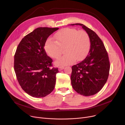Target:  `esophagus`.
<instances>
[{"mask_svg": "<svg viewBox=\"0 0 125 125\" xmlns=\"http://www.w3.org/2000/svg\"><path fill=\"white\" fill-rule=\"evenodd\" d=\"M63 69H64V67H63V66H61V67H60L58 68V70H59V71H61Z\"/></svg>", "mask_w": 125, "mask_h": 125, "instance_id": "esophagus-1", "label": "esophagus"}]
</instances>
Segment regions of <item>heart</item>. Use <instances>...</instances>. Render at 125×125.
Returning <instances> with one entry per match:
<instances>
[{
	"label": "heart",
	"mask_w": 125,
	"mask_h": 125,
	"mask_svg": "<svg viewBox=\"0 0 125 125\" xmlns=\"http://www.w3.org/2000/svg\"><path fill=\"white\" fill-rule=\"evenodd\" d=\"M55 41L48 38L44 45L46 53L51 57L57 58L64 49L65 53L56 61L58 66L70 64L76 60H83L90 48V38L85 31H78L75 29L66 28L57 32L54 35Z\"/></svg>",
	"instance_id": "1"
}]
</instances>
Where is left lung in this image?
Masks as SVG:
<instances>
[{"label":"left lung","mask_w":125,"mask_h":125,"mask_svg":"<svg viewBox=\"0 0 125 125\" xmlns=\"http://www.w3.org/2000/svg\"><path fill=\"white\" fill-rule=\"evenodd\" d=\"M88 34L90 48L85 59L72 67V87L77 93L88 96L98 93L106 83L110 69L108 53L103 42L95 32L82 24Z\"/></svg>","instance_id":"left-lung-1"}]
</instances>
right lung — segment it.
I'll return each instance as SVG.
<instances>
[{
	"instance_id": "add662e5",
	"label": "right lung",
	"mask_w": 125,
	"mask_h": 125,
	"mask_svg": "<svg viewBox=\"0 0 125 125\" xmlns=\"http://www.w3.org/2000/svg\"><path fill=\"white\" fill-rule=\"evenodd\" d=\"M59 28L39 27L22 39L14 56V69L21 88L30 96L44 97L52 92L57 68L44 48L48 37Z\"/></svg>"
}]
</instances>
